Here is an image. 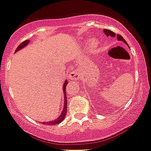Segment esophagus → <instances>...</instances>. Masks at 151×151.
<instances>
[{"mask_svg": "<svg viewBox=\"0 0 151 151\" xmlns=\"http://www.w3.org/2000/svg\"><path fill=\"white\" fill-rule=\"evenodd\" d=\"M79 77H80V76H79L78 72H77L76 70L75 71H71L69 74V75H68V79H69L70 80H78Z\"/></svg>", "mask_w": 151, "mask_h": 151, "instance_id": "esophagus-1", "label": "esophagus"}]
</instances>
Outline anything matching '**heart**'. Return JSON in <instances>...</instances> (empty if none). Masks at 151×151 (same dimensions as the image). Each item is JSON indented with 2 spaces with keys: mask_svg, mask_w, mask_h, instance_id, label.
<instances>
[{
  "mask_svg": "<svg viewBox=\"0 0 151 151\" xmlns=\"http://www.w3.org/2000/svg\"><path fill=\"white\" fill-rule=\"evenodd\" d=\"M99 47V42L97 39H92L88 42V48H89L90 51L94 52L97 50Z\"/></svg>",
  "mask_w": 151,
  "mask_h": 151,
  "instance_id": "1",
  "label": "heart"
}]
</instances>
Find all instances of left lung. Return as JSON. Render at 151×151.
I'll list each match as a JSON object with an SVG mask.
<instances>
[{
	"instance_id": "obj_1",
	"label": "left lung",
	"mask_w": 151,
	"mask_h": 151,
	"mask_svg": "<svg viewBox=\"0 0 151 151\" xmlns=\"http://www.w3.org/2000/svg\"><path fill=\"white\" fill-rule=\"evenodd\" d=\"M104 33H105V34H106V36H112V37H115V33H114V32L111 31V30H107V29H104ZM117 39H118V41H122V42H124L125 44H126V45H127V42H126V40L123 39V36H121V35L117 34Z\"/></svg>"
}]
</instances>
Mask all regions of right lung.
Listing matches in <instances>:
<instances>
[{"mask_svg":"<svg viewBox=\"0 0 151 151\" xmlns=\"http://www.w3.org/2000/svg\"><path fill=\"white\" fill-rule=\"evenodd\" d=\"M29 43V40H25L23 42H22V43L20 44V45L18 46L16 50V52L18 51V50H21V49L24 48L26 45H28ZM68 84V81L66 80L64 83V84H63V96H64V105H63V111H62L61 114L60 115V116L58 117V118H56L55 120H54V121H47V122H45L43 123L44 124H46L47 125H55V124H58V123H61L62 121L64 120L65 117H66V110H67V98H66V85Z\"/></svg>","mask_w":151,"mask_h":151,"instance_id":"add662e5","label":"right lung"}]
</instances>
